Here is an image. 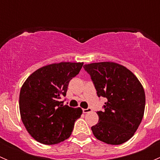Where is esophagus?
I'll list each match as a JSON object with an SVG mask.
<instances>
[{
    "label": "esophagus",
    "mask_w": 160,
    "mask_h": 160,
    "mask_svg": "<svg viewBox=\"0 0 160 160\" xmlns=\"http://www.w3.org/2000/svg\"><path fill=\"white\" fill-rule=\"evenodd\" d=\"M92 111V109L91 108H87V109H83V112L84 113V114H86V113H90Z\"/></svg>",
    "instance_id": "obj_1"
}]
</instances>
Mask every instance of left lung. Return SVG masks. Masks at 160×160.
Masks as SVG:
<instances>
[{"mask_svg":"<svg viewBox=\"0 0 160 160\" xmlns=\"http://www.w3.org/2000/svg\"><path fill=\"white\" fill-rule=\"evenodd\" d=\"M85 70L99 97L105 98L104 111H98L99 121L91 127L93 135L107 144L120 145L138 129L146 105L142 85L135 74L114 62L85 64Z\"/></svg>","mask_w":160,"mask_h":160,"instance_id":"1","label":"left lung"}]
</instances>
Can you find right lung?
Here are the masks:
<instances>
[{"mask_svg":"<svg viewBox=\"0 0 160 160\" xmlns=\"http://www.w3.org/2000/svg\"><path fill=\"white\" fill-rule=\"evenodd\" d=\"M83 62H62L32 72L21 88L19 109L22 121L31 136L38 142L54 145L70 136L74 122L83 111L63 105L69 82Z\"/></svg>","mask_w":160,"mask_h":160,"instance_id":"1","label":"right lung"}]
</instances>
